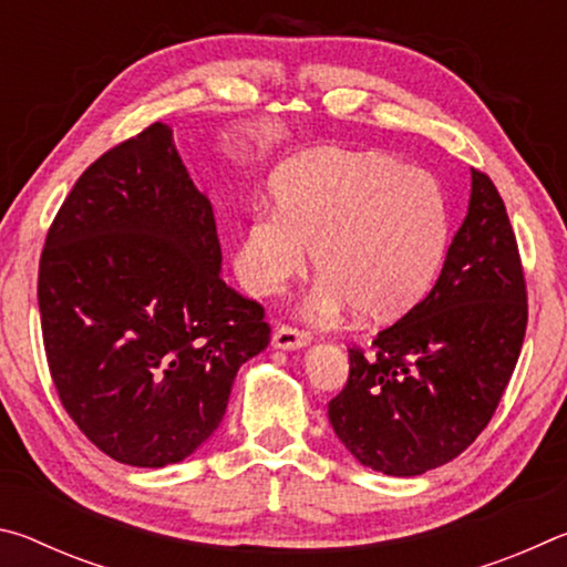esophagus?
Wrapping results in <instances>:
<instances>
[{
    "label": "esophagus",
    "instance_id": "34e87169",
    "mask_svg": "<svg viewBox=\"0 0 567 567\" xmlns=\"http://www.w3.org/2000/svg\"><path fill=\"white\" fill-rule=\"evenodd\" d=\"M312 340V334L307 330L300 328H292V324H280V328L275 330L272 334V344L280 350H297V348H305L307 342Z\"/></svg>",
    "mask_w": 567,
    "mask_h": 567
}]
</instances>
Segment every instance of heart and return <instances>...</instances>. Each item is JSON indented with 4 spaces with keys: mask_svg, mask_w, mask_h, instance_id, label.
Here are the masks:
<instances>
[{
    "mask_svg": "<svg viewBox=\"0 0 567 567\" xmlns=\"http://www.w3.org/2000/svg\"><path fill=\"white\" fill-rule=\"evenodd\" d=\"M275 213L255 209L243 227L235 272L249 292L275 295L315 265V318L348 307L385 320L430 290L445 260L450 215L430 172L382 152L318 150L272 182Z\"/></svg>",
    "mask_w": 567,
    "mask_h": 567,
    "instance_id": "heart-1",
    "label": "heart"
}]
</instances>
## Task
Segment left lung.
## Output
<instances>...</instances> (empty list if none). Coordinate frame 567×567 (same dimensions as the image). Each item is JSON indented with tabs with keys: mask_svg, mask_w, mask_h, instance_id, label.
I'll list each match as a JSON object with an SVG mask.
<instances>
[{
	"mask_svg": "<svg viewBox=\"0 0 567 567\" xmlns=\"http://www.w3.org/2000/svg\"><path fill=\"white\" fill-rule=\"evenodd\" d=\"M527 285L501 192L473 169L463 227L427 297L372 340L328 405L344 447L378 473L412 477L455 460L493 420L520 358Z\"/></svg>",
	"mask_w": 567,
	"mask_h": 567,
	"instance_id": "8db88e82",
	"label": "left lung"
}]
</instances>
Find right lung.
<instances>
[{"label":"right lung","instance_id":"obj_1","mask_svg":"<svg viewBox=\"0 0 567 567\" xmlns=\"http://www.w3.org/2000/svg\"><path fill=\"white\" fill-rule=\"evenodd\" d=\"M219 262L213 205L162 122L94 159L54 215L37 277L47 364L66 415L117 463L195 453L270 342L265 307Z\"/></svg>","mask_w":567,"mask_h":567}]
</instances>
